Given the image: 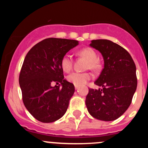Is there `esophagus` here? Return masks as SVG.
<instances>
[{
    "label": "esophagus",
    "instance_id": "34e87169",
    "mask_svg": "<svg viewBox=\"0 0 148 148\" xmlns=\"http://www.w3.org/2000/svg\"><path fill=\"white\" fill-rule=\"evenodd\" d=\"M74 87H75L76 89H77L79 88V86L78 85H74Z\"/></svg>",
    "mask_w": 148,
    "mask_h": 148
}]
</instances>
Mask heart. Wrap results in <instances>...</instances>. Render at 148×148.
<instances>
[{
	"label": "heart",
	"instance_id": "heart-1",
	"mask_svg": "<svg viewBox=\"0 0 148 148\" xmlns=\"http://www.w3.org/2000/svg\"><path fill=\"white\" fill-rule=\"evenodd\" d=\"M77 54L81 57L84 58L88 61L86 64V69H90L92 71H98L100 69V64L98 61V56L95 50L89 47H85L77 51ZM61 66L65 72H69L73 66V59L69 54L63 56L61 60ZM92 77V74L89 72H73L67 76L68 82L74 84V85H82Z\"/></svg>",
	"mask_w": 148,
	"mask_h": 148
}]
</instances>
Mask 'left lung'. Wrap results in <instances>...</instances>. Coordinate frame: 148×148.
<instances>
[{"label": "left lung", "instance_id": "left-lung-1", "mask_svg": "<svg viewBox=\"0 0 148 148\" xmlns=\"http://www.w3.org/2000/svg\"><path fill=\"white\" fill-rule=\"evenodd\" d=\"M90 46L104 58V69L95 82L102 89L89 88L85 104L95 118L115 120L130 107L137 89L135 64L127 51L110 40H92Z\"/></svg>", "mask_w": 148, "mask_h": 148}]
</instances>
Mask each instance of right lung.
<instances>
[{
    "mask_svg": "<svg viewBox=\"0 0 148 148\" xmlns=\"http://www.w3.org/2000/svg\"><path fill=\"white\" fill-rule=\"evenodd\" d=\"M77 45L76 40L49 38L33 46L26 54L19 74V84L23 104L37 120L50 123L66 112L75 89L72 83L64 79L61 60ZM53 82L60 83L62 86L53 88Z\"/></svg>",
    "mask_w": 148,
    "mask_h": 148,
    "instance_id": "right-lung-1",
    "label": "right lung"
}]
</instances>
